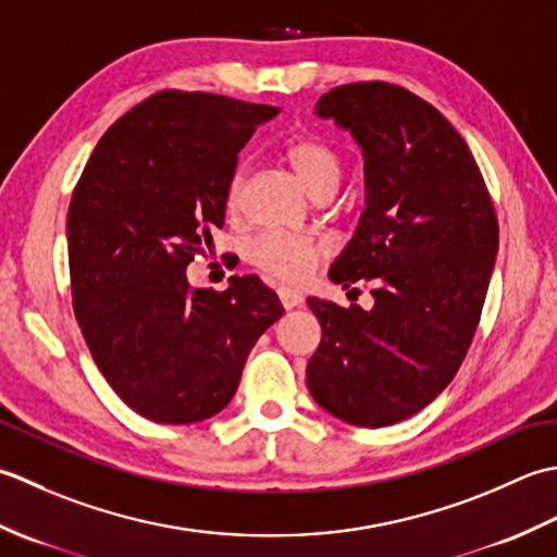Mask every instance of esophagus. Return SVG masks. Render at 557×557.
Masks as SVG:
<instances>
[{
    "label": "esophagus",
    "mask_w": 557,
    "mask_h": 557,
    "mask_svg": "<svg viewBox=\"0 0 557 557\" xmlns=\"http://www.w3.org/2000/svg\"><path fill=\"white\" fill-rule=\"evenodd\" d=\"M278 300H281L283 308L293 310V308H298V305L302 302V295L295 293L293 288H278Z\"/></svg>",
    "instance_id": "34e87169"
}]
</instances>
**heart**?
Returning a JSON list of instances; mask_svg holds the SVG:
<instances>
[{"label": "heart", "instance_id": "b5f03b06", "mask_svg": "<svg viewBox=\"0 0 557 557\" xmlns=\"http://www.w3.org/2000/svg\"><path fill=\"white\" fill-rule=\"evenodd\" d=\"M286 161L293 165L295 173L302 180L312 195H334L342 180V158L332 149V146L305 136V139H295L286 149ZM243 185L245 173L237 168L228 189H225V209L228 213H237L243 207ZM324 255V245L310 240V237L290 235V233H262L255 237L247 247L249 262L259 269L269 271L271 276L288 283H302L310 278L320 257Z\"/></svg>", "mask_w": 557, "mask_h": 557}]
</instances>
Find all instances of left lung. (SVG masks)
Here are the masks:
<instances>
[{"label": "left lung", "instance_id": "obj_1", "mask_svg": "<svg viewBox=\"0 0 557 557\" xmlns=\"http://www.w3.org/2000/svg\"><path fill=\"white\" fill-rule=\"evenodd\" d=\"M317 115L366 158V211L329 278L372 283V310L308 298L322 342L308 389L358 428L411 418L447 387L473 342L497 255V219L467 141L440 110L384 82L332 88Z\"/></svg>", "mask_w": 557, "mask_h": 557}]
</instances>
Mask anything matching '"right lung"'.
Masks as SVG:
<instances>
[{
  "instance_id": "obj_1",
  "label": "right lung",
  "mask_w": 557,
  "mask_h": 557,
  "mask_svg": "<svg viewBox=\"0 0 557 557\" xmlns=\"http://www.w3.org/2000/svg\"><path fill=\"white\" fill-rule=\"evenodd\" d=\"M213 94L161 90L100 136L66 215L74 314L98 370L165 425L223 411L249 350L283 314L257 276L191 288L187 264L223 228L237 153L278 115Z\"/></svg>"
}]
</instances>
